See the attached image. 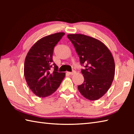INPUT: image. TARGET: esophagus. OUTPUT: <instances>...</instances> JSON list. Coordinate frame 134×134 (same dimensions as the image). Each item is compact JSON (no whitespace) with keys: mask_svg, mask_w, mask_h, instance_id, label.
<instances>
[{"mask_svg":"<svg viewBox=\"0 0 134 134\" xmlns=\"http://www.w3.org/2000/svg\"><path fill=\"white\" fill-rule=\"evenodd\" d=\"M76 73V71H72V72H67V74H69V75H73V74H74Z\"/></svg>","mask_w":134,"mask_h":134,"instance_id":"esophagus-1","label":"esophagus"}]
</instances>
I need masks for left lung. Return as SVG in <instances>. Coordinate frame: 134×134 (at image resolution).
I'll use <instances>...</instances> for the list:
<instances>
[{
  "mask_svg": "<svg viewBox=\"0 0 134 134\" xmlns=\"http://www.w3.org/2000/svg\"><path fill=\"white\" fill-rule=\"evenodd\" d=\"M85 67L81 69L84 82L78 86L80 93L90 100L102 97L109 89L115 76L114 60L107 47L94 38L82 34H69Z\"/></svg>",
  "mask_w": 134,
  "mask_h": 134,
  "instance_id": "8db88e82",
  "label": "left lung"
}]
</instances>
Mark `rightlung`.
<instances>
[{
	"mask_svg": "<svg viewBox=\"0 0 134 134\" xmlns=\"http://www.w3.org/2000/svg\"><path fill=\"white\" fill-rule=\"evenodd\" d=\"M64 32H58L41 38L31 47L25 60L24 75L31 90L38 97H47L55 91L65 77V72H58L53 62L54 47ZM54 71H51V68Z\"/></svg>",
	"mask_w": 134,
	"mask_h": 134,
	"instance_id": "1",
	"label": "right lung"
}]
</instances>
